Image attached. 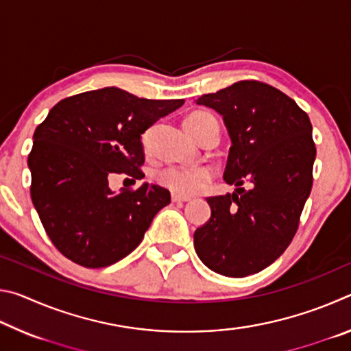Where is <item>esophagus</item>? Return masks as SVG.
I'll return each instance as SVG.
<instances>
[{"label": "esophagus", "mask_w": 351, "mask_h": 351, "mask_svg": "<svg viewBox=\"0 0 351 351\" xmlns=\"http://www.w3.org/2000/svg\"><path fill=\"white\" fill-rule=\"evenodd\" d=\"M186 201H190L187 197H180V195H171V203H186Z\"/></svg>", "instance_id": "esophagus-1"}]
</instances>
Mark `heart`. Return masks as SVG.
Segmentation results:
<instances>
[{"label":"heart","mask_w":351,"mask_h":351,"mask_svg":"<svg viewBox=\"0 0 351 351\" xmlns=\"http://www.w3.org/2000/svg\"><path fill=\"white\" fill-rule=\"evenodd\" d=\"M206 114L207 112L197 111L192 112L187 119H197ZM213 178H215V171L210 167H187V165H170L156 173V181L180 197H192L203 192Z\"/></svg>","instance_id":"obj_1"}]
</instances>
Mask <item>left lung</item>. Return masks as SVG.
Wrapping results in <instances>:
<instances>
[{"mask_svg": "<svg viewBox=\"0 0 351 351\" xmlns=\"http://www.w3.org/2000/svg\"><path fill=\"white\" fill-rule=\"evenodd\" d=\"M198 105L223 116L232 141L224 181L237 192L209 197L210 218L193 234L201 261L217 274L265 269L293 241L313 187L316 145L306 112L268 83L241 80ZM247 182V189L241 188Z\"/></svg>", "mask_w": 351, "mask_h": 351, "instance_id": "8db88e82", "label": "left lung"}]
</instances>
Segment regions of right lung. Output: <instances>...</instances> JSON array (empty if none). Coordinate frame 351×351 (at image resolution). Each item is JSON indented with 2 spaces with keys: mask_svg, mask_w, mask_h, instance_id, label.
Segmentation results:
<instances>
[{
  "mask_svg": "<svg viewBox=\"0 0 351 351\" xmlns=\"http://www.w3.org/2000/svg\"><path fill=\"white\" fill-rule=\"evenodd\" d=\"M182 99L152 100L102 88L58 102L35 128L31 198L52 245L85 268H105L134 251L170 192L142 184L108 187V176L142 180L141 134Z\"/></svg>",
  "mask_w": 351,
  "mask_h": 351,
  "instance_id": "right-lung-1",
  "label": "right lung"
}]
</instances>
